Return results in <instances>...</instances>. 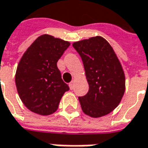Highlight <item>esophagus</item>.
<instances>
[{
    "label": "esophagus",
    "instance_id": "esophagus-1",
    "mask_svg": "<svg viewBox=\"0 0 148 148\" xmlns=\"http://www.w3.org/2000/svg\"><path fill=\"white\" fill-rule=\"evenodd\" d=\"M74 84H75V81H72V82L69 83V87H70L71 90H73V89H74Z\"/></svg>",
    "mask_w": 148,
    "mask_h": 148
}]
</instances>
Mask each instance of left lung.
Returning <instances> with one entry per match:
<instances>
[{
	"instance_id": "8db88e82",
	"label": "left lung",
	"mask_w": 148,
	"mask_h": 148,
	"mask_svg": "<svg viewBox=\"0 0 148 148\" xmlns=\"http://www.w3.org/2000/svg\"><path fill=\"white\" fill-rule=\"evenodd\" d=\"M84 64L89 91L79 97L81 109L91 117L108 115L117 107L125 90L121 64L112 47L101 36L74 42Z\"/></svg>"
}]
</instances>
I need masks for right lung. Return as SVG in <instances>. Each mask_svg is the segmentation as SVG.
Segmentation results:
<instances>
[{"label": "right lung", "instance_id": "add662e5", "mask_svg": "<svg viewBox=\"0 0 148 148\" xmlns=\"http://www.w3.org/2000/svg\"><path fill=\"white\" fill-rule=\"evenodd\" d=\"M70 43L42 35L23 53L18 62L15 84L22 102L32 112L53 113L69 87L62 80L57 62Z\"/></svg>", "mask_w": 148, "mask_h": 148}]
</instances>
